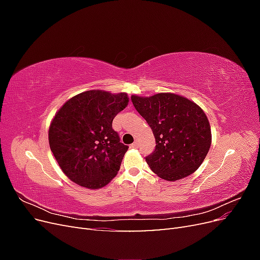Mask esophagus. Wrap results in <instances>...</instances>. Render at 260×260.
<instances>
[{
  "instance_id": "esophagus-1",
  "label": "esophagus",
  "mask_w": 260,
  "mask_h": 260,
  "mask_svg": "<svg viewBox=\"0 0 260 260\" xmlns=\"http://www.w3.org/2000/svg\"><path fill=\"white\" fill-rule=\"evenodd\" d=\"M132 147H135V148H138V147H139V142H138V140H136L135 142H133Z\"/></svg>"
}]
</instances>
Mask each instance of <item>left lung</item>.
I'll list each match as a JSON object with an SVG mask.
<instances>
[{
    "mask_svg": "<svg viewBox=\"0 0 260 260\" xmlns=\"http://www.w3.org/2000/svg\"><path fill=\"white\" fill-rule=\"evenodd\" d=\"M139 114L151 127L156 148L145 160L159 178L177 181L198 170L211 145V130L203 109L176 93L131 95Z\"/></svg>",
    "mask_w": 260,
    "mask_h": 260,
    "instance_id": "obj_1",
    "label": "left lung"
}]
</instances>
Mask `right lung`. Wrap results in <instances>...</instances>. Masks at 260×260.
<instances>
[{
  "label": "right lung",
  "mask_w": 260,
  "mask_h": 260,
  "mask_svg": "<svg viewBox=\"0 0 260 260\" xmlns=\"http://www.w3.org/2000/svg\"><path fill=\"white\" fill-rule=\"evenodd\" d=\"M128 103L125 92L90 90L70 98L55 114L50 147L73 182L98 190L116 177L128 146L120 143L113 120Z\"/></svg>",
  "instance_id": "obj_1"
}]
</instances>
